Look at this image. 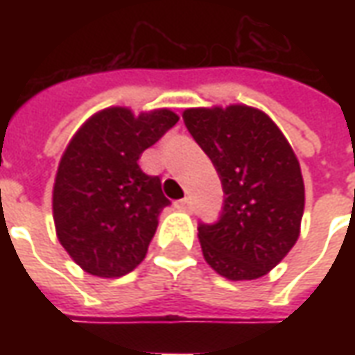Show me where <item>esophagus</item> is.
<instances>
[{
	"mask_svg": "<svg viewBox=\"0 0 355 355\" xmlns=\"http://www.w3.org/2000/svg\"><path fill=\"white\" fill-rule=\"evenodd\" d=\"M177 209H180V211H190V209H192V201H190V198H184V200L177 201Z\"/></svg>",
	"mask_w": 355,
	"mask_h": 355,
	"instance_id": "1",
	"label": "esophagus"
}]
</instances>
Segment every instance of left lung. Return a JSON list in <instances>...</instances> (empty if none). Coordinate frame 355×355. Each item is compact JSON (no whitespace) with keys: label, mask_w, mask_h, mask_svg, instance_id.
<instances>
[{"label":"left lung","mask_w":355,"mask_h":355,"mask_svg":"<svg viewBox=\"0 0 355 355\" xmlns=\"http://www.w3.org/2000/svg\"><path fill=\"white\" fill-rule=\"evenodd\" d=\"M182 119L224 192L218 220L198 226L205 261L234 282L268 274L297 243L304 213L293 148L264 112L249 106L192 108Z\"/></svg>","instance_id":"8db88e82"}]
</instances>
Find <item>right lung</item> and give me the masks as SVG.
I'll list each match as a JSON object with an SVG mask.
<instances>
[{
  "label": "right lung",
  "instance_id": "1",
  "mask_svg": "<svg viewBox=\"0 0 355 355\" xmlns=\"http://www.w3.org/2000/svg\"><path fill=\"white\" fill-rule=\"evenodd\" d=\"M178 121L171 110L135 117L98 112L73 135L58 165L53 218L58 241L85 272L129 274L146 257L157 216L171 201L162 178L140 169V154Z\"/></svg>",
  "mask_w": 355,
  "mask_h": 355
}]
</instances>
